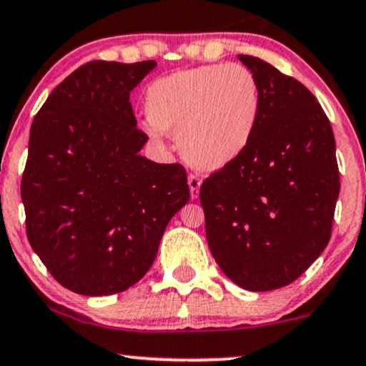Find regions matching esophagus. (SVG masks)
Listing matches in <instances>:
<instances>
[{"label": "esophagus", "mask_w": 366, "mask_h": 366, "mask_svg": "<svg viewBox=\"0 0 366 366\" xmlns=\"http://www.w3.org/2000/svg\"><path fill=\"white\" fill-rule=\"evenodd\" d=\"M189 182V191H191V199H197L199 197V189H201V179L197 175L191 174L187 177Z\"/></svg>", "instance_id": "esophagus-1"}]
</instances>
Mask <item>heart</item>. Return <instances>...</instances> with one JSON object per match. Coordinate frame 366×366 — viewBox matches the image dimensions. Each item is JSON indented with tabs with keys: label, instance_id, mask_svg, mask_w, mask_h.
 <instances>
[{
	"label": "heart",
	"instance_id": "obj_1",
	"mask_svg": "<svg viewBox=\"0 0 366 366\" xmlns=\"http://www.w3.org/2000/svg\"><path fill=\"white\" fill-rule=\"evenodd\" d=\"M147 133H177L180 155L211 172L237 160L254 138L261 116V92L242 64H208L179 69L147 88Z\"/></svg>",
	"mask_w": 366,
	"mask_h": 366
}]
</instances>
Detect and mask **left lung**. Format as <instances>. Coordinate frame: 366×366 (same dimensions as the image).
Here are the masks:
<instances>
[{"label": "left lung", "instance_id": "1", "mask_svg": "<svg viewBox=\"0 0 366 366\" xmlns=\"http://www.w3.org/2000/svg\"><path fill=\"white\" fill-rule=\"evenodd\" d=\"M261 92V116L242 155L202 182L214 261L233 283L269 292L293 283L331 239L339 196L331 122L307 86L239 54Z\"/></svg>", "mask_w": 366, "mask_h": 366}]
</instances>
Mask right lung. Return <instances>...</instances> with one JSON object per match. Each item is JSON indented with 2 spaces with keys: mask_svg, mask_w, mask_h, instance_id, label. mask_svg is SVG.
Here are the masks:
<instances>
[{
  "mask_svg": "<svg viewBox=\"0 0 366 366\" xmlns=\"http://www.w3.org/2000/svg\"><path fill=\"white\" fill-rule=\"evenodd\" d=\"M155 66L83 64L51 92L30 127L21 177L27 237L74 293L104 297L138 283L189 201L182 165L139 155L148 136L136 127L129 95Z\"/></svg>",
  "mask_w": 366,
  "mask_h": 366,
  "instance_id": "obj_1",
  "label": "right lung"
}]
</instances>
